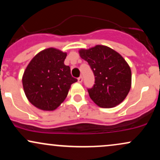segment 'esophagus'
I'll return each mask as SVG.
<instances>
[{
    "mask_svg": "<svg viewBox=\"0 0 160 160\" xmlns=\"http://www.w3.org/2000/svg\"><path fill=\"white\" fill-rule=\"evenodd\" d=\"M78 82H82V77H81L80 76V78H78Z\"/></svg>",
    "mask_w": 160,
    "mask_h": 160,
    "instance_id": "obj_1",
    "label": "esophagus"
}]
</instances>
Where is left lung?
I'll return each instance as SVG.
<instances>
[{"instance_id": "obj_1", "label": "left lung", "mask_w": 160, "mask_h": 160, "mask_svg": "<svg viewBox=\"0 0 160 160\" xmlns=\"http://www.w3.org/2000/svg\"><path fill=\"white\" fill-rule=\"evenodd\" d=\"M79 52L95 76V84L87 89L92 100L104 108L120 104L131 89L132 72L126 60L113 49L102 45L82 49Z\"/></svg>"}]
</instances>
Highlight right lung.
<instances>
[{
    "mask_svg": "<svg viewBox=\"0 0 160 160\" xmlns=\"http://www.w3.org/2000/svg\"><path fill=\"white\" fill-rule=\"evenodd\" d=\"M67 53L48 48L37 54L27 66L22 85L29 102L43 111H53L67 97L71 85L78 81L64 64Z\"/></svg>",
    "mask_w": 160,
    "mask_h": 160,
    "instance_id": "right-lung-1",
    "label": "right lung"
}]
</instances>
